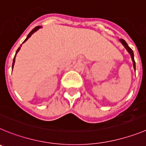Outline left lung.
<instances>
[{
    "label": "left lung",
    "instance_id": "obj_1",
    "mask_svg": "<svg viewBox=\"0 0 146 146\" xmlns=\"http://www.w3.org/2000/svg\"><path fill=\"white\" fill-rule=\"evenodd\" d=\"M119 41L121 43V44L124 46V48L127 49V52H129V54H130L131 56V58H132V63H133V67H134V69H135V60H134V53H133V51L131 49V48L128 45H127V42L125 41L124 40H123V39H120L119 40Z\"/></svg>",
    "mask_w": 146,
    "mask_h": 146
}]
</instances>
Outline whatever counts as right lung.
Instances as JSON below:
<instances>
[{
	"label": "right lung",
	"instance_id": "add662e5",
	"mask_svg": "<svg viewBox=\"0 0 146 146\" xmlns=\"http://www.w3.org/2000/svg\"><path fill=\"white\" fill-rule=\"evenodd\" d=\"M41 26H37V27H35V28L33 29V30L32 31H31V33H30L28 34V35H27V38H26V39L25 40H24V42H23V43H25V42L26 41V40H27V39L31 37V35H33V34L35 32H36V31H38L39 29L40 28H41ZM23 43H22V44H23ZM21 46H22V45H21ZM20 48H21V47H19V48H18V49L17 50V52H16V54H15V56H14V60H13V63H12V70H13V68H14V63H15V57H16V55H17V54L18 53V52H19V50H20Z\"/></svg>",
	"mask_w": 146,
	"mask_h": 146
}]
</instances>
